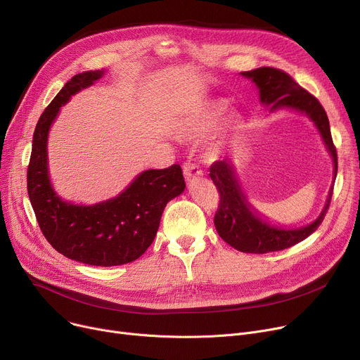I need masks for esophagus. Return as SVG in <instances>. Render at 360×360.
Instances as JSON below:
<instances>
[{
  "label": "esophagus",
  "instance_id": "obj_1",
  "mask_svg": "<svg viewBox=\"0 0 360 360\" xmlns=\"http://www.w3.org/2000/svg\"><path fill=\"white\" fill-rule=\"evenodd\" d=\"M184 175L185 178L190 181V179H194V178H198L202 175V170L201 167L197 165V163H193V162H186L184 165Z\"/></svg>",
  "mask_w": 360,
  "mask_h": 360
}]
</instances>
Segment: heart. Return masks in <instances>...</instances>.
Here are the masks:
<instances>
[{
	"label": "heart",
	"mask_w": 360,
	"mask_h": 360,
	"mask_svg": "<svg viewBox=\"0 0 360 360\" xmlns=\"http://www.w3.org/2000/svg\"><path fill=\"white\" fill-rule=\"evenodd\" d=\"M223 110H224L223 103H210L209 106H204L202 109L184 117L176 127V132H178L179 139L186 140V141H193V140L202 137L207 131H210L216 125ZM238 127H239V120L231 118L228 121V124H226V127L219 132V134H216L210 140L209 146H207V155H209L210 158L219 155V151L224 143L226 134L236 129Z\"/></svg>",
	"instance_id": "b5f03b06"
}]
</instances>
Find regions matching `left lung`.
Wrapping results in <instances>:
<instances>
[{
	"instance_id": "obj_1",
	"label": "left lung",
	"mask_w": 360,
	"mask_h": 360,
	"mask_svg": "<svg viewBox=\"0 0 360 360\" xmlns=\"http://www.w3.org/2000/svg\"><path fill=\"white\" fill-rule=\"evenodd\" d=\"M243 77L251 79L258 90L264 105L276 109H296L307 113L316 125L330 155L334 160V179L337 176V150L333 143L328 117L319 101L304 87H300L285 71L273 67H261L240 72ZM210 178L214 182L220 201L214 214V226L219 236L240 252L267 254L293 247L297 242L307 239L323 223L330 207L333 186L323 213L315 221L297 229H281L258 217L257 212L248 204L233 172L229 159L217 160L210 166Z\"/></svg>"
}]
</instances>
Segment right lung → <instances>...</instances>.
Instances as JSON below:
<instances>
[{"instance_id": "obj_1", "label": "right lung", "mask_w": 360, "mask_h": 360, "mask_svg": "<svg viewBox=\"0 0 360 360\" xmlns=\"http://www.w3.org/2000/svg\"><path fill=\"white\" fill-rule=\"evenodd\" d=\"M103 70L75 74L44 110L33 132L27 193L39 228L60 254L98 267L121 266L140 258L153 242L166 204L182 194L179 165L148 169L118 197L77 205L56 195L48 176L46 141L51 124L74 93L93 84Z\"/></svg>"}]
</instances>
